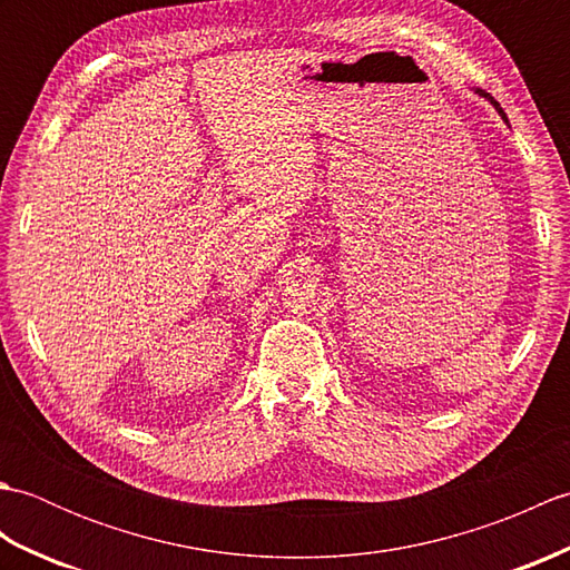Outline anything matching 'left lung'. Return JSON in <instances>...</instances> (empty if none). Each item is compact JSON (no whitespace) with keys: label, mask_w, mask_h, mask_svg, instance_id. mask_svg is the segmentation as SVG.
<instances>
[{"label":"left lung","mask_w":570,"mask_h":570,"mask_svg":"<svg viewBox=\"0 0 570 570\" xmlns=\"http://www.w3.org/2000/svg\"><path fill=\"white\" fill-rule=\"evenodd\" d=\"M478 92H480V98H485V100H488V102H490V105L494 107V110H498V112H500V117L504 119V122H507V115H504V110H502V107H500V102H498V100H494V98H492V95H488L485 90H478Z\"/></svg>","instance_id":"left-lung-1"}]
</instances>
